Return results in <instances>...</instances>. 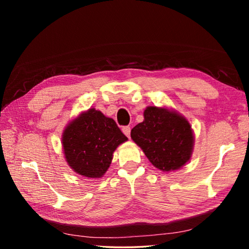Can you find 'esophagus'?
Instances as JSON below:
<instances>
[{"label":"esophagus","instance_id":"1","mask_svg":"<svg viewBox=\"0 0 249 249\" xmlns=\"http://www.w3.org/2000/svg\"><path fill=\"white\" fill-rule=\"evenodd\" d=\"M122 130H123V133L129 138V136H130V127H129V126H124V127L122 128Z\"/></svg>","mask_w":249,"mask_h":249}]
</instances>
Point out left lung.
<instances>
[{
  "label": "left lung",
  "mask_w": 249,
  "mask_h": 249,
  "mask_svg": "<svg viewBox=\"0 0 249 249\" xmlns=\"http://www.w3.org/2000/svg\"><path fill=\"white\" fill-rule=\"evenodd\" d=\"M153 165L162 171L179 169L191 157L193 133L189 122L176 112L148 107L144 122L130 132Z\"/></svg>",
  "instance_id": "1"
}]
</instances>
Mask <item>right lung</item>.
<instances>
[{"mask_svg": "<svg viewBox=\"0 0 249 249\" xmlns=\"http://www.w3.org/2000/svg\"><path fill=\"white\" fill-rule=\"evenodd\" d=\"M126 141L115 121L95 108L71 122L62 136L67 162L88 178H101L111 165L116 147Z\"/></svg>", "mask_w": 249, "mask_h": 249, "instance_id": "1", "label": "right lung"}]
</instances>
